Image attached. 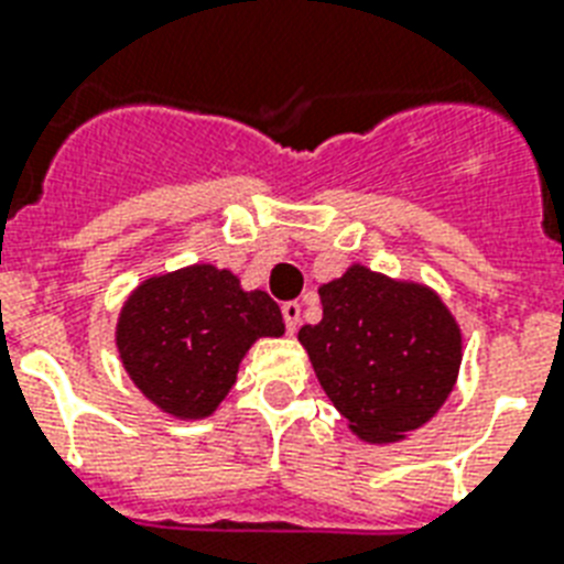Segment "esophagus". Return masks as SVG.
I'll return each mask as SVG.
<instances>
[{
	"instance_id": "34e87169",
	"label": "esophagus",
	"mask_w": 564,
	"mask_h": 564,
	"mask_svg": "<svg viewBox=\"0 0 564 564\" xmlns=\"http://www.w3.org/2000/svg\"><path fill=\"white\" fill-rule=\"evenodd\" d=\"M281 315H283V324H286V329H290V333H295L297 318H301V304H297V301H286V304H281Z\"/></svg>"
}]
</instances>
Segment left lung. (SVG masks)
<instances>
[{"label": "left lung", "mask_w": 564, "mask_h": 564, "mask_svg": "<svg viewBox=\"0 0 564 564\" xmlns=\"http://www.w3.org/2000/svg\"><path fill=\"white\" fill-rule=\"evenodd\" d=\"M318 295L324 318L304 324L297 338L361 441H402L432 420L460 368V329L441 297L365 267L347 269Z\"/></svg>", "instance_id": "8db88e82"}]
</instances>
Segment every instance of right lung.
<instances>
[{"instance_id":"right-lung-1","label":"right lung","mask_w":564,"mask_h":564,"mask_svg":"<svg viewBox=\"0 0 564 564\" xmlns=\"http://www.w3.org/2000/svg\"><path fill=\"white\" fill-rule=\"evenodd\" d=\"M281 333V310L267 292H242L226 269L191 267L132 292L118 322V350L159 409L208 416L235 386L251 341Z\"/></svg>"}]
</instances>
